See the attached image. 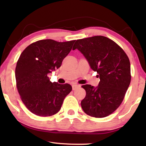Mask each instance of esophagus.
Masks as SVG:
<instances>
[{
    "instance_id": "1",
    "label": "esophagus",
    "mask_w": 146,
    "mask_h": 146,
    "mask_svg": "<svg viewBox=\"0 0 146 146\" xmlns=\"http://www.w3.org/2000/svg\"><path fill=\"white\" fill-rule=\"evenodd\" d=\"M80 85H78V84H73L72 85V88H73V90H75L76 89L80 88Z\"/></svg>"
}]
</instances>
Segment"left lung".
<instances>
[{
	"label": "left lung",
	"instance_id": "8db88e82",
	"mask_svg": "<svg viewBox=\"0 0 146 146\" xmlns=\"http://www.w3.org/2000/svg\"><path fill=\"white\" fill-rule=\"evenodd\" d=\"M75 49L100 78L97 87L82 86L86 92L81 101L82 110L91 117H107L119 107L130 84L129 58L117 44L104 36L79 39L73 46Z\"/></svg>",
	"mask_w": 146,
	"mask_h": 146
}]
</instances>
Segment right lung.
<instances>
[{"label": "right lung", "instance_id": "right-lung-1", "mask_svg": "<svg viewBox=\"0 0 146 146\" xmlns=\"http://www.w3.org/2000/svg\"><path fill=\"white\" fill-rule=\"evenodd\" d=\"M75 41L40 40L21 53L15 68L17 88L24 105L33 114L49 117L57 113L72 90L68 84L51 82L48 74L60 67Z\"/></svg>", "mask_w": 146, "mask_h": 146}]
</instances>
